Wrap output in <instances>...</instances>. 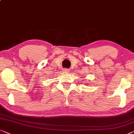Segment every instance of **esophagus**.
Wrapping results in <instances>:
<instances>
[{
	"label": "esophagus",
	"instance_id": "esophagus-1",
	"mask_svg": "<svg viewBox=\"0 0 134 134\" xmlns=\"http://www.w3.org/2000/svg\"><path fill=\"white\" fill-rule=\"evenodd\" d=\"M63 72H64V73H68L69 72H70L69 70L68 69H63Z\"/></svg>",
	"mask_w": 134,
	"mask_h": 134
}]
</instances>
